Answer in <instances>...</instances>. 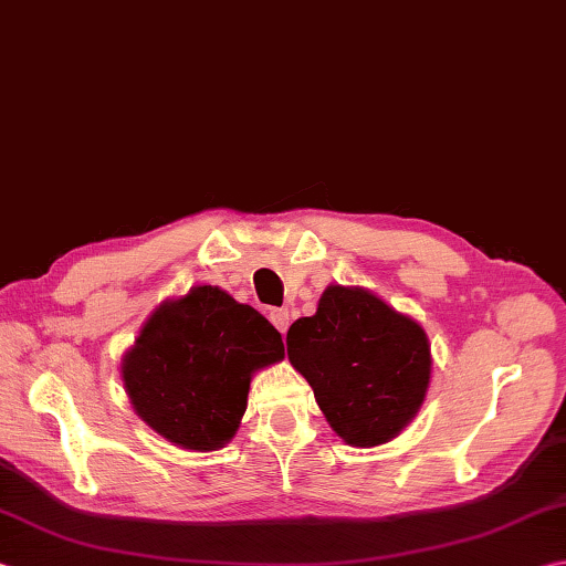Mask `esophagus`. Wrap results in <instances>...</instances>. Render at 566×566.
<instances>
[{
  "label": "esophagus",
  "mask_w": 566,
  "mask_h": 566,
  "mask_svg": "<svg viewBox=\"0 0 566 566\" xmlns=\"http://www.w3.org/2000/svg\"><path fill=\"white\" fill-rule=\"evenodd\" d=\"M270 318H272V324L276 326V331H280V334L284 336L286 328H290V312H286V308H272Z\"/></svg>",
  "instance_id": "1"
}]
</instances>
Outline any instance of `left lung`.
Returning <instances> with one entry per match:
<instances>
[{
    "label": "left lung",
    "mask_w": 566,
    "mask_h": 566,
    "mask_svg": "<svg viewBox=\"0 0 566 566\" xmlns=\"http://www.w3.org/2000/svg\"><path fill=\"white\" fill-rule=\"evenodd\" d=\"M286 356L331 429L358 449L400 434L431 382L424 328L363 286H326L316 314L286 331Z\"/></svg>",
    "instance_id": "8db88e82"
}]
</instances>
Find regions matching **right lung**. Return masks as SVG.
<instances>
[{
    "label": "right lung",
    "instance_id": "obj_1",
    "mask_svg": "<svg viewBox=\"0 0 566 566\" xmlns=\"http://www.w3.org/2000/svg\"><path fill=\"white\" fill-rule=\"evenodd\" d=\"M282 358L268 318L201 284L154 308L119 373L144 424L179 449L218 451L245 415L252 375Z\"/></svg>",
    "mask_w": 566,
    "mask_h": 566
}]
</instances>
